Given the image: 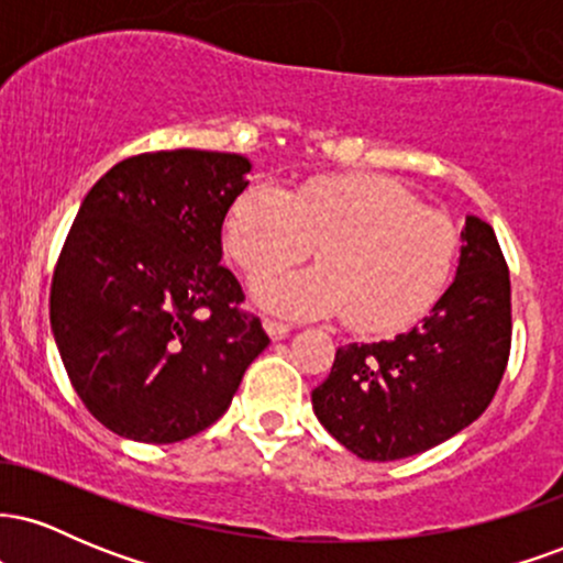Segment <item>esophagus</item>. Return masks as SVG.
<instances>
[{"instance_id":"34e87169","label":"esophagus","mask_w":563,"mask_h":563,"mask_svg":"<svg viewBox=\"0 0 563 563\" xmlns=\"http://www.w3.org/2000/svg\"><path fill=\"white\" fill-rule=\"evenodd\" d=\"M264 331H267V335L273 341H280L286 339V335L290 333V328L286 325V322H277V320H264Z\"/></svg>"}]
</instances>
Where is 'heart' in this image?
Here are the masks:
<instances>
[{
  "label": "heart",
  "mask_w": 563,
  "mask_h": 563,
  "mask_svg": "<svg viewBox=\"0 0 563 563\" xmlns=\"http://www.w3.org/2000/svg\"><path fill=\"white\" fill-rule=\"evenodd\" d=\"M314 243L318 267L264 277L254 299L286 318L344 314L352 331L397 333L448 283L457 232L386 177H318L245 187L224 219V249L249 277L286 269Z\"/></svg>",
  "instance_id": "heart-1"
}]
</instances>
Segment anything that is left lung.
<instances>
[{
    "label": "left lung",
    "mask_w": 563,
    "mask_h": 563,
    "mask_svg": "<svg viewBox=\"0 0 563 563\" xmlns=\"http://www.w3.org/2000/svg\"><path fill=\"white\" fill-rule=\"evenodd\" d=\"M510 352V280L495 230L466 217L452 283L407 333L335 352L312 391L328 434L363 461L448 442L493 402Z\"/></svg>",
    "instance_id": "left-lung-1"
}]
</instances>
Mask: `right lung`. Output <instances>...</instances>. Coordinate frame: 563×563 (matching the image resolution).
Here are the masks:
<instances>
[{"label":"right lung","mask_w":563,"mask_h":563,"mask_svg":"<svg viewBox=\"0 0 563 563\" xmlns=\"http://www.w3.org/2000/svg\"><path fill=\"white\" fill-rule=\"evenodd\" d=\"M238 153L158 151L108 169L81 200L49 290L70 384L113 434L172 444L228 410L267 349L222 267V224L249 187Z\"/></svg>","instance_id":"add662e5"}]
</instances>
